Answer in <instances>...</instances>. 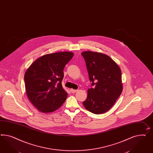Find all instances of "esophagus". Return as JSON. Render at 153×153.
<instances>
[{
  "instance_id": "obj_1",
  "label": "esophagus",
  "mask_w": 153,
  "mask_h": 153,
  "mask_svg": "<svg viewBox=\"0 0 153 153\" xmlns=\"http://www.w3.org/2000/svg\"><path fill=\"white\" fill-rule=\"evenodd\" d=\"M70 92L73 93H74L78 92V90H75V89H70Z\"/></svg>"
}]
</instances>
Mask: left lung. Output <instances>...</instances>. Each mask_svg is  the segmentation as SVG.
Here are the masks:
<instances>
[{"label":"left lung","mask_w":153,"mask_h":153,"mask_svg":"<svg viewBox=\"0 0 153 153\" xmlns=\"http://www.w3.org/2000/svg\"><path fill=\"white\" fill-rule=\"evenodd\" d=\"M89 77L93 87L88 90L84 107L93 114L107 112L122 92L121 71L110 57L102 53L84 51Z\"/></svg>","instance_id":"1"}]
</instances>
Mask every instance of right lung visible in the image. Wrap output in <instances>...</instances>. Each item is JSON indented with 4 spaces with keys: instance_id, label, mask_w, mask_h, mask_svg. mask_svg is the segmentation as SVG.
Segmentation results:
<instances>
[{
    "instance_id": "1",
    "label": "right lung",
    "mask_w": 153,
    "mask_h": 153,
    "mask_svg": "<svg viewBox=\"0 0 153 153\" xmlns=\"http://www.w3.org/2000/svg\"><path fill=\"white\" fill-rule=\"evenodd\" d=\"M74 53L62 51L44 55L36 59L25 74L27 96L32 104L42 113L59 108L68 93L62 86L63 70Z\"/></svg>"
}]
</instances>
